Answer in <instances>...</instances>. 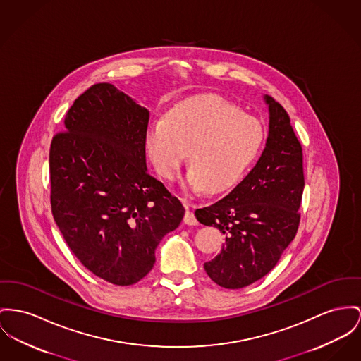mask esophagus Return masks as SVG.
Segmentation results:
<instances>
[{
    "label": "esophagus",
    "instance_id": "obj_1",
    "mask_svg": "<svg viewBox=\"0 0 361 361\" xmlns=\"http://www.w3.org/2000/svg\"><path fill=\"white\" fill-rule=\"evenodd\" d=\"M183 201H185L186 208H188V211H186V214H185V217H183V221H185L186 224H189V226H197V224H198V220H197V217L194 215V212H192V209H189V202H188V200H183Z\"/></svg>",
    "mask_w": 361,
    "mask_h": 361
}]
</instances>
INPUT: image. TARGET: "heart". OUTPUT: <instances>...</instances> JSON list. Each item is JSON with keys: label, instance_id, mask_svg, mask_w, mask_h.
<instances>
[{"label": "heart", "instance_id": "obj_1", "mask_svg": "<svg viewBox=\"0 0 361 361\" xmlns=\"http://www.w3.org/2000/svg\"><path fill=\"white\" fill-rule=\"evenodd\" d=\"M263 140L259 121L216 97L183 102L146 128L147 153L161 176L173 179L189 150V186L211 192H224L240 180Z\"/></svg>", "mask_w": 361, "mask_h": 361}]
</instances>
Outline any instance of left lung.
<instances>
[{
    "label": "left lung",
    "instance_id": "1",
    "mask_svg": "<svg viewBox=\"0 0 361 361\" xmlns=\"http://www.w3.org/2000/svg\"><path fill=\"white\" fill-rule=\"evenodd\" d=\"M269 131L257 164L230 194L197 209L195 217L226 235L204 268L221 288H246L265 276L294 240L304 192L302 147L285 108L271 96Z\"/></svg>",
    "mask_w": 361,
    "mask_h": 361
}]
</instances>
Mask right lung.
<instances>
[{
    "instance_id": "1",
    "label": "right lung",
    "mask_w": 361,
    "mask_h": 361,
    "mask_svg": "<svg viewBox=\"0 0 361 361\" xmlns=\"http://www.w3.org/2000/svg\"><path fill=\"white\" fill-rule=\"evenodd\" d=\"M49 152L51 215L76 259L98 278L130 286L185 215L146 169L149 111L109 83L82 93Z\"/></svg>"
}]
</instances>
